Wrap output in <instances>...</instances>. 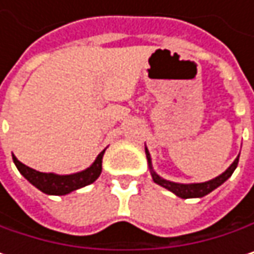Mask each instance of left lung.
<instances>
[{"mask_svg":"<svg viewBox=\"0 0 254 254\" xmlns=\"http://www.w3.org/2000/svg\"><path fill=\"white\" fill-rule=\"evenodd\" d=\"M144 152H146V158H147V164H149V170H150V174H152V178H153V181L156 183V184H159V186H162L164 189H167V190H170V191H173L175 196H178V197H181V199H194V197H203V196H206L209 194L210 191H213L216 187H219L222 183H225L233 173H234V170L237 168L238 165V158H240V155H238L237 158H236V161L225 170V173H222L221 175H218V177H215L213 180H209V181H205V183H191V184H181V183H174V181H168V180H165V178H162V177H159V175L156 174L155 171H153V168H152V159H150V153H149V150H147V147L144 149Z\"/></svg>","mask_w":254,"mask_h":254,"instance_id":"1","label":"left lung"}]
</instances>
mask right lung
<instances>
[{
    "instance_id": "right-lung-1",
    "label": "right lung",
    "mask_w": 254,
    "mask_h": 254,
    "mask_svg": "<svg viewBox=\"0 0 254 254\" xmlns=\"http://www.w3.org/2000/svg\"><path fill=\"white\" fill-rule=\"evenodd\" d=\"M104 153H105V150H102L98 155V158L95 159V162L89 168L70 175L39 173V171L32 170V168L26 167L24 164H21L14 155H13V161L16 164L17 170L20 171V174L23 175L30 184H33L36 189H39L42 193L55 194V196H64V194H68V193H71V191H74L77 189L92 184L101 175Z\"/></svg>"
}]
</instances>
